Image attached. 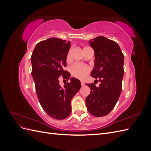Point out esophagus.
<instances>
[{
    "mask_svg": "<svg viewBox=\"0 0 151 151\" xmlns=\"http://www.w3.org/2000/svg\"><path fill=\"white\" fill-rule=\"evenodd\" d=\"M81 83L82 86H84L85 84V83H84V81H81Z\"/></svg>",
    "mask_w": 151,
    "mask_h": 151,
    "instance_id": "1",
    "label": "esophagus"
}]
</instances>
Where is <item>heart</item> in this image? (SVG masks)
Segmentation results:
<instances>
[{
    "label": "heart",
    "mask_w": 151,
    "mask_h": 151,
    "mask_svg": "<svg viewBox=\"0 0 151 151\" xmlns=\"http://www.w3.org/2000/svg\"><path fill=\"white\" fill-rule=\"evenodd\" d=\"M70 52L67 55V60L69 59ZM91 69L90 68L85 65L80 64V63H74L70 67V71L73 77L77 79H84L88 75Z\"/></svg>",
    "instance_id": "obj_1"
}]
</instances>
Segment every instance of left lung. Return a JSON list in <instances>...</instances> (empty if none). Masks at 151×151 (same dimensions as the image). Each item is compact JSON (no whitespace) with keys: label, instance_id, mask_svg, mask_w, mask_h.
Here are the masks:
<instances>
[{"label":"left lung","instance_id":"left-lung-1","mask_svg":"<svg viewBox=\"0 0 151 151\" xmlns=\"http://www.w3.org/2000/svg\"><path fill=\"white\" fill-rule=\"evenodd\" d=\"M94 51V67L91 76L99 87L87 84L91 93L86 98L88 110L97 117L106 116L116 105L122 92L124 55L117 43L104 36L89 41Z\"/></svg>","mask_w":151,"mask_h":151}]
</instances>
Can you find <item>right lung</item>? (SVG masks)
Returning <instances> with one entry per match:
<instances>
[{"instance_id":"1","label":"right lung","mask_w":151,"mask_h":151,"mask_svg":"<svg viewBox=\"0 0 151 151\" xmlns=\"http://www.w3.org/2000/svg\"><path fill=\"white\" fill-rule=\"evenodd\" d=\"M70 48V42L51 38L39 42L31 57V75L39 102L48 115L57 120L66 118L71 113L70 101L79 91L81 84L74 77L65 81L63 88L59 77L69 79L70 73L63 70ZM63 79V80H64Z\"/></svg>"}]
</instances>
